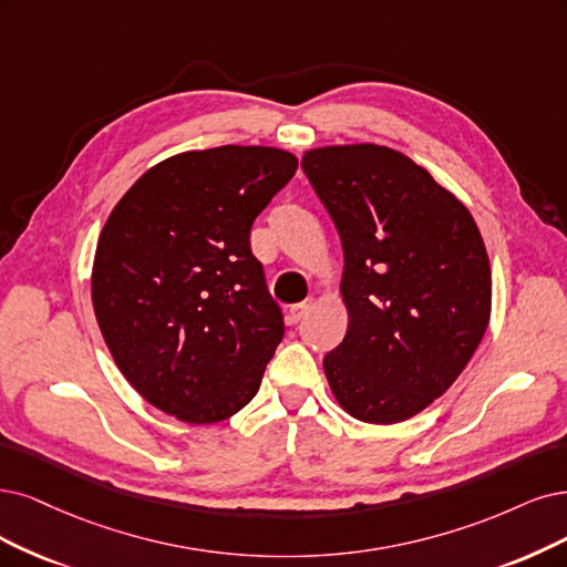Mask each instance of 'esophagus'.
<instances>
[{"label": "esophagus", "instance_id": "1", "mask_svg": "<svg viewBox=\"0 0 567 567\" xmlns=\"http://www.w3.org/2000/svg\"><path fill=\"white\" fill-rule=\"evenodd\" d=\"M312 306H316V299H312V297H308V299L301 301V303H295V306L289 308V320H291V322L303 320V318L308 316V312H310Z\"/></svg>", "mask_w": 567, "mask_h": 567}]
</instances>
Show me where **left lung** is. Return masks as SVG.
I'll return each mask as SVG.
<instances>
[{
	"label": "left lung",
	"instance_id": "8db88e82",
	"mask_svg": "<svg viewBox=\"0 0 567 567\" xmlns=\"http://www.w3.org/2000/svg\"><path fill=\"white\" fill-rule=\"evenodd\" d=\"M301 167L341 236L346 339L324 373L343 411L392 425L453 383L491 320V264L470 209L381 144H333Z\"/></svg>",
	"mask_w": 567,
	"mask_h": 567
}]
</instances>
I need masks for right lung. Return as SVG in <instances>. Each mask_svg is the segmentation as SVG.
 Here are the masks:
<instances>
[{"mask_svg":"<svg viewBox=\"0 0 567 567\" xmlns=\"http://www.w3.org/2000/svg\"><path fill=\"white\" fill-rule=\"evenodd\" d=\"M276 146L226 144L150 167L97 238L93 310L121 373L188 425L251 402L285 337L249 228L295 177Z\"/></svg>","mask_w":567,"mask_h":567,"instance_id":"obj_1","label":"right lung"}]
</instances>
